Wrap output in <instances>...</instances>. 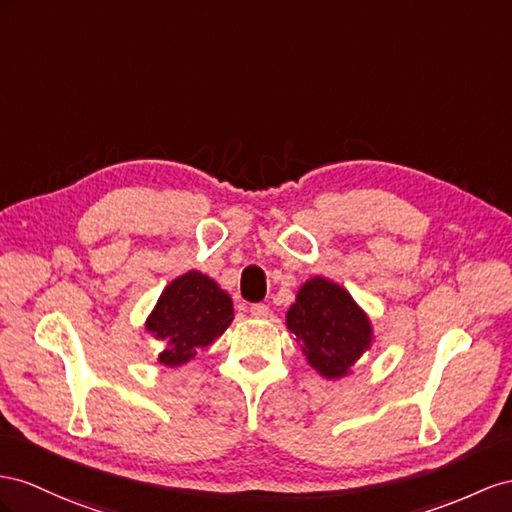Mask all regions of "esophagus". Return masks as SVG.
<instances>
[{"label":"esophagus","instance_id":"1","mask_svg":"<svg viewBox=\"0 0 512 512\" xmlns=\"http://www.w3.org/2000/svg\"><path fill=\"white\" fill-rule=\"evenodd\" d=\"M248 311H251L253 318H268V305H264V303H255L248 307Z\"/></svg>","mask_w":512,"mask_h":512}]
</instances>
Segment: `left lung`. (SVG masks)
<instances>
[{
    "label": "left lung",
    "instance_id": "obj_1",
    "mask_svg": "<svg viewBox=\"0 0 512 512\" xmlns=\"http://www.w3.org/2000/svg\"><path fill=\"white\" fill-rule=\"evenodd\" d=\"M287 329L303 344L311 368L324 378H342L372 346V324L352 296L324 277H313L287 311Z\"/></svg>",
    "mask_w": 512,
    "mask_h": 512
}]
</instances>
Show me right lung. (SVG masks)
<instances>
[{"label":"right lung","instance_id":"add662e5","mask_svg":"<svg viewBox=\"0 0 512 512\" xmlns=\"http://www.w3.org/2000/svg\"><path fill=\"white\" fill-rule=\"evenodd\" d=\"M231 322V296L214 279L190 270L166 285L144 326L162 346L160 363L179 368L225 333Z\"/></svg>","mask_w":512,"mask_h":512}]
</instances>
